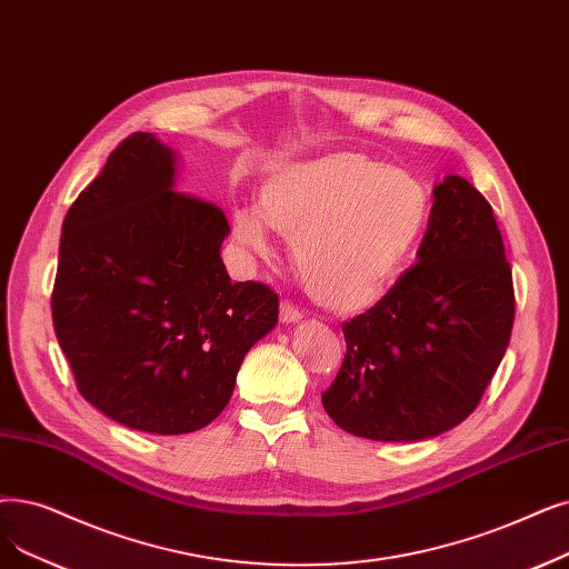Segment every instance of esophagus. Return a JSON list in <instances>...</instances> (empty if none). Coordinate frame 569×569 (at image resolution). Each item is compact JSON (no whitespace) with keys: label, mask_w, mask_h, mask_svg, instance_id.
Segmentation results:
<instances>
[{"label":"esophagus","mask_w":569,"mask_h":569,"mask_svg":"<svg viewBox=\"0 0 569 569\" xmlns=\"http://www.w3.org/2000/svg\"><path fill=\"white\" fill-rule=\"evenodd\" d=\"M302 320V311L295 307V305H290V302H281V323H286V326H290V323H300Z\"/></svg>","instance_id":"esophagus-1"}]
</instances>
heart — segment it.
<instances>
[{
	"label": "heart",
	"mask_w": 569,
	"mask_h": 569,
	"mask_svg": "<svg viewBox=\"0 0 569 569\" xmlns=\"http://www.w3.org/2000/svg\"><path fill=\"white\" fill-rule=\"evenodd\" d=\"M423 183L400 167L353 151L279 164L258 190V211L232 213L237 243L269 256V230L292 239L311 298L332 311L377 305L398 279L426 226Z\"/></svg>",
	"instance_id": "obj_1"
}]
</instances>
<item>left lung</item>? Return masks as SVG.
I'll return each mask as SVG.
<instances>
[{
	"label": "left lung",
	"instance_id": "8db88e82",
	"mask_svg": "<svg viewBox=\"0 0 569 569\" xmlns=\"http://www.w3.org/2000/svg\"><path fill=\"white\" fill-rule=\"evenodd\" d=\"M432 194L416 264L341 328L346 356L323 407L356 437L421 441L456 428L509 346L513 283L492 207L456 174Z\"/></svg>",
	"mask_w": 569,
	"mask_h": 569
}]
</instances>
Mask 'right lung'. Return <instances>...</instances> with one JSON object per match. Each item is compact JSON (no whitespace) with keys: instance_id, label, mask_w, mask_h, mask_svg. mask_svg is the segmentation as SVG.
<instances>
[{"instance_id":"add662e5","label":"right lung","mask_w":569,"mask_h":569,"mask_svg":"<svg viewBox=\"0 0 569 569\" xmlns=\"http://www.w3.org/2000/svg\"><path fill=\"white\" fill-rule=\"evenodd\" d=\"M228 232L216 204L177 192V153L151 132L120 141L69 207L53 328L79 392L111 421L186 435L230 402L279 295L230 281Z\"/></svg>"}]
</instances>
